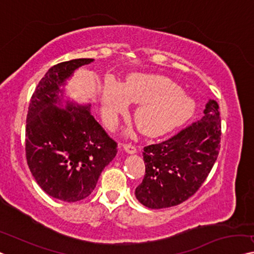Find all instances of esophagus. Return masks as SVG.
I'll use <instances>...</instances> for the list:
<instances>
[{
  "label": "esophagus",
  "instance_id": "34e87169",
  "mask_svg": "<svg viewBox=\"0 0 254 254\" xmlns=\"http://www.w3.org/2000/svg\"><path fill=\"white\" fill-rule=\"evenodd\" d=\"M122 147L127 154H135V153H137V148H135V146L131 145V143H123Z\"/></svg>",
  "mask_w": 254,
  "mask_h": 254
}]
</instances>
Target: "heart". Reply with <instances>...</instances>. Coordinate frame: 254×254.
Returning a JSON list of instances; mask_svg holds the SVG:
<instances>
[{
	"instance_id": "obj_1",
	"label": "heart",
	"mask_w": 254,
	"mask_h": 254,
	"mask_svg": "<svg viewBox=\"0 0 254 254\" xmlns=\"http://www.w3.org/2000/svg\"><path fill=\"white\" fill-rule=\"evenodd\" d=\"M130 103L140 104L134 112L139 130L147 135L163 134L191 117L195 103L180 86L165 76L134 75L124 85L111 82L103 89L101 104L107 120L127 112Z\"/></svg>"
}]
</instances>
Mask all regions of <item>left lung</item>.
I'll use <instances>...</instances> for the list:
<instances>
[{
    "label": "left lung",
    "instance_id": "8db88e82",
    "mask_svg": "<svg viewBox=\"0 0 254 254\" xmlns=\"http://www.w3.org/2000/svg\"><path fill=\"white\" fill-rule=\"evenodd\" d=\"M219 105L210 99L204 116L163 142L146 146V172L135 197L149 209L185 202L198 190L217 161L220 149Z\"/></svg>",
    "mask_w": 254,
    "mask_h": 254
}]
</instances>
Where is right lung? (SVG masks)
Returning a JSON list of instances; mask_svg holds the SVG:
<instances>
[{"instance_id":"obj_1","label":"right lung","mask_w":254,"mask_h":254,"mask_svg":"<svg viewBox=\"0 0 254 254\" xmlns=\"http://www.w3.org/2000/svg\"><path fill=\"white\" fill-rule=\"evenodd\" d=\"M92 62L73 59L51 67L34 91L26 120V158L34 179L51 197L69 203L88 197L117 153L90 105L67 100L63 108L62 86Z\"/></svg>"}]
</instances>
